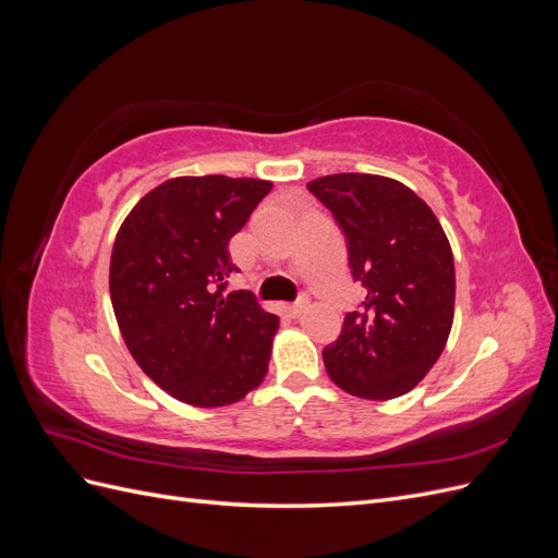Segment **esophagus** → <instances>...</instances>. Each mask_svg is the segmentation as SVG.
Instances as JSON below:
<instances>
[{
    "instance_id": "34e87169",
    "label": "esophagus",
    "mask_w": 558,
    "mask_h": 558,
    "mask_svg": "<svg viewBox=\"0 0 558 558\" xmlns=\"http://www.w3.org/2000/svg\"><path fill=\"white\" fill-rule=\"evenodd\" d=\"M305 310H307V300H300V302H295V305H286L283 307V312L289 314L291 318H298Z\"/></svg>"
}]
</instances>
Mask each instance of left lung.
Segmentation results:
<instances>
[{
    "instance_id": "1",
    "label": "left lung",
    "mask_w": 558,
    "mask_h": 558,
    "mask_svg": "<svg viewBox=\"0 0 558 558\" xmlns=\"http://www.w3.org/2000/svg\"><path fill=\"white\" fill-rule=\"evenodd\" d=\"M342 228L365 300L324 349L330 379L365 400L410 393L440 359L453 324V253L433 209L379 174H328L307 183Z\"/></svg>"
}]
</instances>
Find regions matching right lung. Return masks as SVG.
<instances>
[{
  "mask_svg": "<svg viewBox=\"0 0 558 558\" xmlns=\"http://www.w3.org/2000/svg\"><path fill=\"white\" fill-rule=\"evenodd\" d=\"M269 191L263 179H167L116 234L109 293L125 347L162 391L193 408H226L267 375L279 318L248 291L223 289L238 272L228 244Z\"/></svg>",
  "mask_w": 558,
  "mask_h": 558,
  "instance_id": "1",
  "label": "right lung"
}]
</instances>
